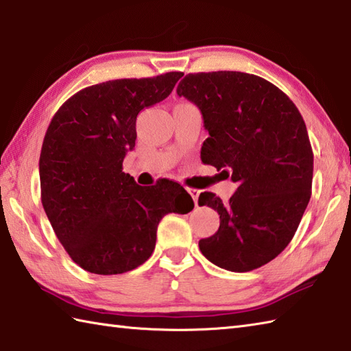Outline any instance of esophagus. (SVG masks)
I'll return each instance as SVG.
<instances>
[{
  "label": "esophagus",
  "instance_id": "34e87169",
  "mask_svg": "<svg viewBox=\"0 0 351 351\" xmlns=\"http://www.w3.org/2000/svg\"><path fill=\"white\" fill-rule=\"evenodd\" d=\"M187 191L190 193V196L193 197V200H195V204L197 205V199H199V190H196V189H187Z\"/></svg>",
  "mask_w": 351,
  "mask_h": 351
}]
</instances>
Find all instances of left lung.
Returning <instances> with one entry per match:
<instances>
[{"instance_id": "1", "label": "left lung", "mask_w": 351, "mask_h": 351, "mask_svg": "<svg viewBox=\"0 0 351 351\" xmlns=\"http://www.w3.org/2000/svg\"><path fill=\"white\" fill-rule=\"evenodd\" d=\"M176 93L195 104L210 134L200 158L238 184L228 202L200 193L220 215L202 255L229 271L270 263L293 240L311 199L314 154L300 111L267 80L219 71L189 73Z\"/></svg>"}]
</instances>
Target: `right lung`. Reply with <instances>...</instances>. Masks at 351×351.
<instances>
[{
	"label": "right lung",
	"mask_w": 351,
	"mask_h": 351,
	"mask_svg": "<svg viewBox=\"0 0 351 351\" xmlns=\"http://www.w3.org/2000/svg\"><path fill=\"white\" fill-rule=\"evenodd\" d=\"M182 75L86 87L52 117L39 160L42 205L64 250L87 271L134 270L152 255L164 215L195 208L181 184L160 180L141 187L122 171L136 146L138 113L166 99Z\"/></svg>",
	"instance_id": "1"
}]
</instances>
